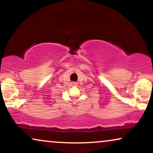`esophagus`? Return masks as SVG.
Returning a JSON list of instances; mask_svg holds the SVG:
<instances>
[{
  "label": "esophagus",
  "instance_id": "esophagus-1",
  "mask_svg": "<svg viewBox=\"0 0 153 153\" xmlns=\"http://www.w3.org/2000/svg\"><path fill=\"white\" fill-rule=\"evenodd\" d=\"M71 85H76V83L72 82V83H71Z\"/></svg>",
  "mask_w": 153,
  "mask_h": 153
}]
</instances>
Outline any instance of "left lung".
Instances as JSON below:
<instances>
[{"label":"left lung","mask_w":153,"mask_h":153,"mask_svg":"<svg viewBox=\"0 0 153 153\" xmlns=\"http://www.w3.org/2000/svg\"><path fill=\"white\" fill-rule=\"evenodd\" d=\"M152 83H153V82H152Z\"/></svg>","instance_id":"obj_1"}]
</instances>
